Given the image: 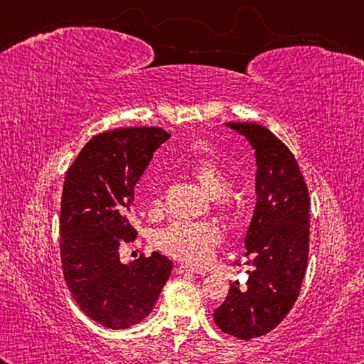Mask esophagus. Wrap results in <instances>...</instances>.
<instances>
[{
	"mask_svg": "<svg viewBox=\"0 0 364 364\" xmlns=\"http://www.w3.org/2000/svg\"><path fill=\"white\" fill-rule=\"evenodd\" d=\"M176 271L180 274H183V273H193V274H200V276H204L207 271L204 269V268H199V267H193V264H184V263H181V264H178L176 267Z\"/></svg>",
	"mask_w": 364,
	"mask_h": 364,
	"instance_id": "obj_1",
	"label": "esophagus"
}]
</instances>
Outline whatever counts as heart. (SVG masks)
<instances>
[{"instance_id":"b5f03b06","label":"heart","mask_w":364,"mask_h":364,"mask_svg":"<svg viewBox=\"0 0 364 364\" xmlns=\"http://www.w3.org/2000/svg\"><path fill=\"white\" fill-rule=\"evenodd\" d=\"M189 175L212 199H221L230 191V180L215 159H200L189 167ZM159 197L152 208H159ZM157 249L186 263H205L213 257L221 242V231L212 223H171L154 237Z\"/></svg>"}]
</instances>
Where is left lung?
I'll return each instance as SVG.
<instances>
[{"mask_svg": "<svg viewBox=\"0 0 364 364\" xmlns=\"http://www.w3.org/2000/svg\"><path fill=\"white\" fill-rule=\"evenodd\" d=\"M226 125L255 149L257 204L245 234L249 278L245 287L232 282L213 321L226 334L250 341L273 331L299 297L308 262L310 197L294 154L268 128Z\"/></svg>", "mask_w": 364, "mask_h": 364, "instance_id": "8db88e82", "label": "left lung"}]
</instances>
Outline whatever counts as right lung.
Returning <instances> with one entry per match:
<instances>
[{
	"instance_id": "right-lung-1",
	"label": "right lung",
	"mask_w": 364,
	"mask_h": 364,
	"mask_svg": "<svg viewBox=\"0 0 364 364\" xmlns=\"http://www.w3.org/2000/svg\"><path fill=\"white\" fill-rule=\"evenodd\" d=\"M170 134L157 127L117 128L91 138L67 170L60 202V262L69 291L86 316L127 329L152 311L171 260L154 252L130 264L120 242L136 237L134 186Z\"/></svg>"
}]
</instances>
